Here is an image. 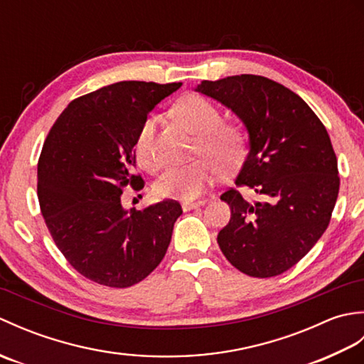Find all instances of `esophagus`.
Returning a JSON list of instances; mask_svg holds the SVG:
<instances>
[{"label": "esophagus", "instance_id": "obj_1", "mask_svg": "<svg viewBox=\"0 0 364 364\" xmlns=\"http://www.w3.org/2000/svg\"><path fill=\"white\" fill-rule=\"evenodd\" d=\"M200 205H203V202H183L181 208H183V211H191Z\"/></svg>", "mask_w": 364, "mask_h": 364}]
</instances>
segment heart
<instances>
[{
    "label": "heart",
    "instance_id": "1",
    "mask_svg": "<svg viewBox=\"0 0 364 364\" xmlns=\"http://www.w3.org/2000/svg\"><path fill=\"white\" fill-rule=\"evenodd\" d=\"M173 114L184 127L198 136L196 156H202V159L167 168L153 189L158 197L189 202L213 184L218 168L220 172H231L241 164L247 151V136L237 123L222 122L219 107L203 97L183 98L175 105ZM153 134L154 117H149L139 129L134 145L137 162L149 172H156L159 167L153 150Z\"/></svg>",
    "mask_w": 364,
    "mask_h": 364
}]
</instances>
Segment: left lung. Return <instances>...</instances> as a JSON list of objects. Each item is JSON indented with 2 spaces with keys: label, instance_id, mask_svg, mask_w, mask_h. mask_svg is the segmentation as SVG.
<instances>
[{
  "label": "left lung",
  "instance_id": "obj_1",
  "mask_svg": "<svg viewBox=\"0 0 364 364\" xmlns=\"http://www.w3.org/2000/svg\"><path fill=\"white\" fill-rule=\"evenodd\" d=\"M197 92L230 107L249 131L250 153L236 188L220 198L231 210L218 235L242 274L269 278L296 266L327 230L339 192L338 161L318 115L292 90L258 75L202 81Z\"/></svg>",
  "mask_w": 364,
  "mask_h": 364
}]
</instances>
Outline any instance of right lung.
Masks as SVG:
<instances>
[{
    "instance_id": "obj_1",
    "label": "right lung",
    "mask_w": 364,
    "mask_h": 364,
    "mask_svg": "<svg viewBox=\"0 0 364 364\" xmlns=\"http://www.w3.org/2000/svg\"><path fill=\"white\" fill-rule=\"evenodd\" d=\"M181 82L120 81L75 98L46 136L37 164L41 211L60 253L87 280L128 288L164 258L175 200L123 210L127 186L144 188L136 139L146 115Z\"/></svg>"
}]
</instances>
